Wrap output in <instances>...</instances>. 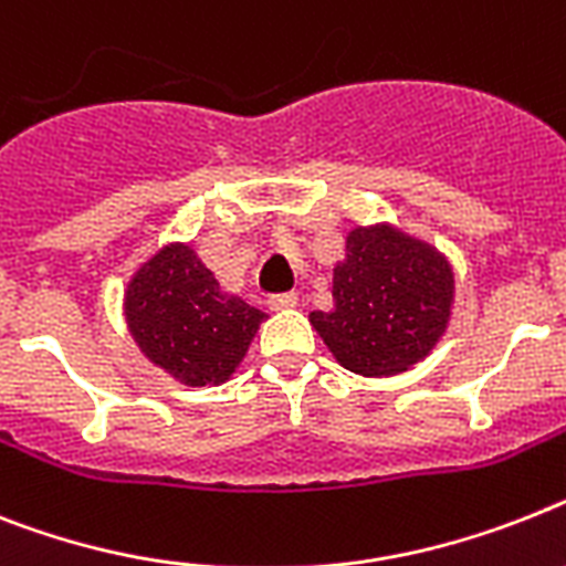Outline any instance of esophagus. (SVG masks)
I'll return each mask as SVG.
<instances>
[{
  "instance_id": "34e87169",
  "label": "esophagus",
  "mask_w": 566,
  "mask_h": 566,
  "mask_svg": "<svg viewBox=\"0 0 566 566\" xmlns=\"http://www.w3.org/2000/svg\"><path fill=\"white\" fill-rule=\"evenodd\" d=\"M270 311H291L298 305L296 293H282V296H270Z\"/></svg>"
}]
</instances>
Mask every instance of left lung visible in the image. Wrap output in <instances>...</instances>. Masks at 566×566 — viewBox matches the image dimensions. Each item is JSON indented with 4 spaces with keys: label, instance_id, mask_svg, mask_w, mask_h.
<instances>
[{
    "label": "left lung",
    "instance_id": "8db88e82",
    "mask_svg": "<svg viewBox=\"0 0 566 566\" xmlns=\"http://www.w3.org/2000/svg\"><path fill=\"white\" fill-rule=\"evenodd\" d=\"M454 268L443 250L397 224H356L334 264V307L311 325L342 368L397 377L422 363L449 331Z\"/></svg>",
    "mask_w": 566,
    "mask_h": 566
}]
</instances>
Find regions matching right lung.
Masks as SVG:
<instances>
[{
    "instance_id": "right-lung-1",
    "label": "right lung",
    "mask_w": 566,
    "mask_h": 566,
    "mask_svg": "<svg viewBox=\"0 0 566 566\" xmlns=\"http://www.w3.org/2000/svg\"><path fill=\"white\" fill-rule=\"evenodd\" d=\"M123 319L151 365L210 388L235 377L268 313L227 293L192 244L166 241L129 275Z\"/></svg>"
}]
</instances>
